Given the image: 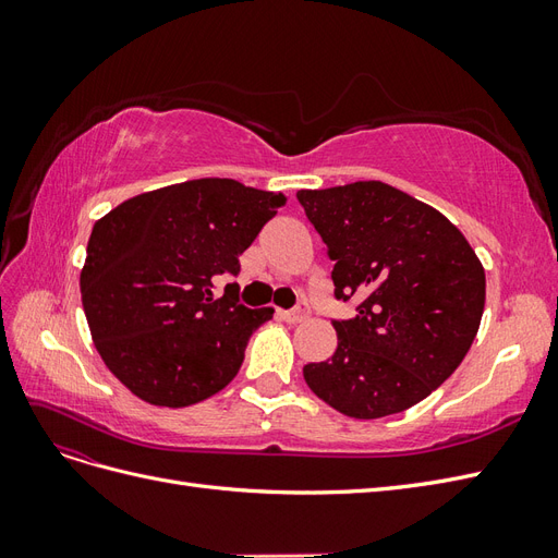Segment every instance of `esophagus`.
<instances>
[{"instance_id":"1","label":"esophagus","mask_w":558,"mask_h":558,"mask_svg":"<svg viewBox=\"0 0 558 558\" xmlns=\"http://www.w3.org/2000/svg\"><path fill=\"white\" fill-rule=\"evenodd\" d=\"M310 314L305 302H300V305L295 310H289V312H281V318L289 320V324H300V320H305Z\"/></svg>"}]
</instances>
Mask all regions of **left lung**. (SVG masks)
<instances>
[{
	"label": "left lung",
	"instance_id": "left-lung-1",
	"mask_svg": "<svg viewBox=\"0 0 558 558\" xmlns=\"http://www.w3.org/2000/svg\"><path fill=\"white\" fill-rule=\"evenodd\" d=\"M335 260L337 300L356 316L332 320V359L302 367L307 386L353 418L410 410L447 381L480 330L486 277L447 216L381 181L300 191Z\"/></svg>",
	"mask_w": 558,
	"mask_h": 558
}]
</instances>
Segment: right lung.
<instances>
[{
	"mask_svg": "<svg viewBox=\"0 0 558 558\" xmlns=\"http://www.w3.org/2000/svg\"><path fill=\"white\" fill-rule=\"evenodd\" d=\"M286 205L234 179H195L125 199L95 223L81 269L93 342L130 391L189 408L240 373L248 337L275 310L240 305V256Z\"/></svg>",
	"mask_w": 558,
	"mask_h": 558,
	"instance_id": "right-lung-1",
	"label": "right lung"
}]
</instances>
